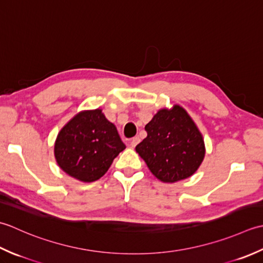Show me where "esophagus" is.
I'll list each match as a JSON object with an SVG mask.
<instances>
[{"label": "esophagus", "mask_w": 263, "mask_h": 263, "mask_svg": "<svg viewBox=\"0 0 263 263\" xmlns=\"http://www.w3.org/2000/svg\"><path fill=\"white\" fill-rule=\"evenodd\" d=\"M139 141H141V139H139L138 136L133 137V138L130 139V147H135V146L137 145V144L139 143Z\"/></svg>", "instance_id": "34e87169"}]
</instances>
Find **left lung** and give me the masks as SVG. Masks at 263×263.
Masks as SVG:
<instances>
[{
	"label": "left lung",
	"instance_id": "obj_1",
	"mask_svg": "<svg viewBox=\"0 0 263 263\" xmlns=\"http://www.w3.org/2000/svg\"><path fill=\"white\" fill-rule=\"evenodd\" d=\"M145 130L147 136L136 146V152L159 180L176 183L199 169L205 154L204 141L180 105L159 110Z\"/></svg>",
	"mask_w": 263,
	"mask_h": 263
}]
</instances>
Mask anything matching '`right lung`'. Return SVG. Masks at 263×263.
Returning a JSON list of instances; mask_svg holds the SVG:
<instances>
[{
  "label": "right lung",
  "mask_w": 263,
  "mask_h": 263,
  "mask_svg": "<svg viewBox=\"0 0 263 263\" xmlns=\"http://www.w3.org/2000/svg\"><path fill=\"white\" fill-rule=\"evenodd\" d=\"M126 145L116 126L102 110L82 111L58 134L57 163L64 173L84 183L100 179Z\"/></svg>",
  "instance_id": "obj_1"
}]
</instances>
